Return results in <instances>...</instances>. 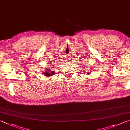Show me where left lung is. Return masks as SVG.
<instances>
[{
  "instance_id": "1",
  "label": "left lung",
  "mask_w": 130,
  "mask_h": 130,
  "mask_svg": "<svg viewBox=\"0 0 130 130\" xmlns=\"http://www.w3.org/2000/svg\"><path fill=\"white\" fill-rule=\"evenodd\" d=\"M88 69H89V68H88Z\"/></svg>"
}]
</instances>
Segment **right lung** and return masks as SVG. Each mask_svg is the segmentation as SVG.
I'll return each instance as SVG.
<instances>
[{
    "label": "right lung",
    "instance_id": "right-lung-1",
    "mask_svg": "<svg viewBox=\"0 0 130 130\" xmlns=\"http://www.w3.org/2000/svg\"><path fill=\"white\" fill-rule=\"evenodd\" d=\"M47 69H51V67H50V68L47 67ZM52 69H53V68H52ZM50 69H46V70H44V71H44V72H43V73L44 74L45 76H51L55 74L54 71H52L51 72V71H52V70H50Z\"/></svg>",
    "mask_w": 130,
    "mask_h": 130
}]
</instances>
